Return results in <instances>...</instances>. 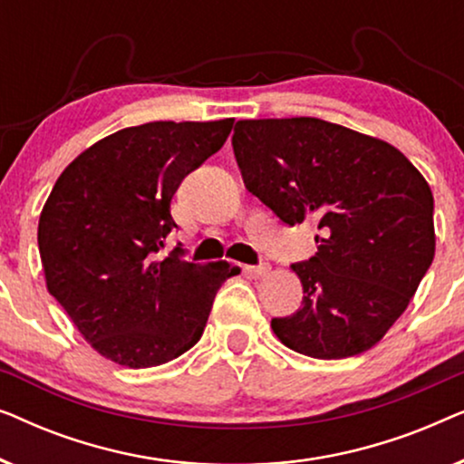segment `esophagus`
Wrapping results in <instances>:
<instances>
[{
  "label": "esophagus",
  "mask_w": 464,
  "mask_h": 464,
  "mask_svg": "<svg viewBox=\"0 0 464 464\" xmlns=\"http://www.w3.org/2000/svg\"><path fill=\"white\" fill-rule=\"evenodd\" d=\"M246 272H249V275L256 276V278H264V276H268L270 272H272V266H270V264L249 266V268H246Z\"/></svg>",
  "instance_id": "obj_1"
}]
</instances>
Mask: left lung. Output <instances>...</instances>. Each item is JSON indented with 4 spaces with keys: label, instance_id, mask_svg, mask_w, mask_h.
Masks as SVG:
<instances>
[{
    "label": "left lung",
    "instance_id": "8db88e82",
    "mask_svg": "<svg viewBox=\"0 0 464 464\" xmlns=\"http://www.w3.org/2000/svg\"><path fill=\"white\" fill-rule=\"evenodd\" d=\"M245 188L285 224L314 219L316 251L291 268L302 308L272 319L291 351L346 359L384 338L435 257L433 194L391 143L319 118L238 120Z\"/></svg>",
    "mask_w": 464,
    "mask_h": 464
}]
</instances>
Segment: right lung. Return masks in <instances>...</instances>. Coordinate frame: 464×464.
I'll list each match as a JSON object with an SVG mask.
<instances>
[{
    "mask_svg": "<svg viewBox=\"0 0 464 464\" xmlns=\"http://www.w3.org/2000/svg\"><path fill=\"white\" fill-rule=\"evenodd\" d=\"M234 118L148 122L101 139L56 179L37 226L50 295L101 357L141 370L173 361L205 332L227 262L158 253L177 224L183 177L221 150Z\"/></svg>",
    "mask_w": 464,
    "mask_h": 464,
    "instance_id": "right-lung-1",
    "label": "right lung"
}]
</instances>
